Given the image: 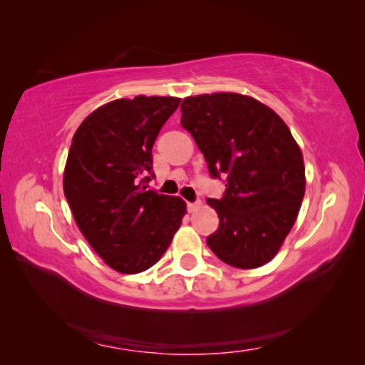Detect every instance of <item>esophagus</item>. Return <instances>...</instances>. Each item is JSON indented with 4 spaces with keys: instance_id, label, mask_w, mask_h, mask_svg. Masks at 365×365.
Here are the masks:
<instances>
[{
    "instance_id": "obj_1",
    "label": "esophagus",
    "mask_w": 365,
    "mask_h": 365,
    "mask_svg": "<svg viewBox=\"0 0 365 365\" xmlns=\"http://www.w3.org/2000/svg\"><path fill=\"white\" fill-rule=\"evenodd\" d=\"M200 205H201L200 201H195V202H187V207H188V211H190V212H193V211H196L197 207H200Z\"/></svg>"
}]
</instances>
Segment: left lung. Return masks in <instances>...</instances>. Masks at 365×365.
<instances>
[{
	"label": "left lung",
	"instance_id": "obj_1",
	"mask_svg": "<svg viewBox=\"0 0 365 365\" xmlns=\"http://www.w3.org/2000/svg\"><path fill=\"white\" fill-rule=\"evenodd\" d=\"M180 110L182 127L211 175L227 177L224 197L207 200L219 215L207 246L232 267H261L280 251L298 217L306 190L301 148L282 117L251 96H188Z\"/></svg>",
	"mask_w": 365,
	"mask_h": 365
}]
</instances>
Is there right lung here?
<instances>
[{
    "label": "right lung",
    "mask_w": 365,
    "mask_h": 365,
    "mask_svg": "<svg viewBox=\"0 0 365 365\" xmlns=\"http://www.w3.org/2000/svg\"><path fill=\"white\" fill-rule=\"evenodd\" d=\"M180 104L174 96L120 98L103 104L73 133L64 195L77 225L104 264L138 274L156 264L182 225V197L146 190L151 150Z\"/></svg>",
    "instance_id": "right-lung-1"
}]
</instances>
